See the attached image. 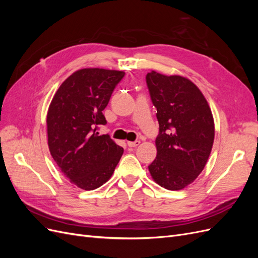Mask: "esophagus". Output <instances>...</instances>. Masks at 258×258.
<instances>
[{"label": "esophagus", "instance_id": "obj_1", "mask_svg": "<svg viewBox=\"0 0 258 258\" xmlns=\"http://www.w3.org/2000/svg\"><path fill=\"white\" fill-rule=\"evenodd\" d=\"M140 143H141L140 141H135V142L128 141V142H127V144H128V146H129V147H137L138 145H140Z\"/></svg>", "mask_w": 258, "mask_h": 258}]
</instances>
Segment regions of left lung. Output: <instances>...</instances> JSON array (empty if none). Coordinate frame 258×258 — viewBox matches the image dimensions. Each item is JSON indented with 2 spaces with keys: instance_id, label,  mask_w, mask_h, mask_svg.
<instances>
[{
  "instance_id": "1",
  "label": "left lung",
  "mask_w": 258,
  "mask_h": 258,
  "mask_svg": "<svg viewBox=\"0 0 258 258\" xmlns=\"http://www.w3.org/2000/svg\"><path fill=\"white\" fill-rule=\"evenodd\" d=\"M146 83L159 122L157 156L148 170L163 188L183 189L202 172L212 151V111L204 93L187 77L151 71Z\"/></svg>"
}]
</instances>
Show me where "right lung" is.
Here are the masks:
<instances>
[{"mask_svg": "<svg viewBox=\"0 0 258 258\" xmlns=\"http://www.w3.org/2000/svg\"><path fill=\"white\" fill-rule=\"evenodd\" d=\"M123 71L100 68L77 70L60 85L48 107V147L53 160L72 184L93 190L111 178L123 148L108 135L102 111Z\"/></svg>", "mask_w": 258, "mask_h": 258, "instance_id": "obj_1", "label": "right lung"}]
</instances>
